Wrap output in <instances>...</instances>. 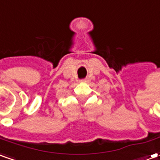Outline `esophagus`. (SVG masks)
<instances>
[{"label":"esophagus","mask_w":160,"mask_h":160,"mask_svg":"<svg viewBox=\"0 0 160 160\" xmlns=\"http://www.w3.org/2000/svg\"><path fill=\"white\" fill-rule=\"evenodd\" d=\"M88 81V80H87V79H84V80H80V82H81V83H87Z\"/></svg>","instance_id":"esophagus-1"}]
</instances>
